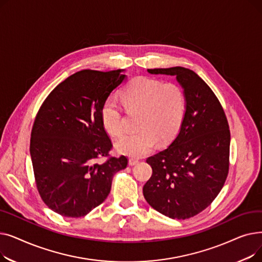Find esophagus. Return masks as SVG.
Returning <instances> with one entry per match:
<instances>
[{
    "instance_id": "obj_1",
    "label": "esophagus",
    "mask_w": 262,
    "mask_h": 262,
    "mask_svg": "<svg viewBox=\"0 0 262 262\" xmlns=\"http://www.w3.org/2000/svg\"><path fill=\"white\" fill-rule=\"evenodd\" d=\"M138 162H139V159H137V158H129V160H128L129 166H135V164H137Z\"/></svg>"
}]
</instances>
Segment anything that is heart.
I'll return each mask as SVG.
<instances>
[{
  "instance_id": "b5f03b06",
  "label": "heart",
  "mask_w": 262,
  "mask_h": 262,
  "mask_svg": "<svg viewBox=\"0 0 262 262\" xmlns=\"http://www.w3.org/2000/svg\"><path fill=\"white\" fill-rule=\"evenodd\" d=\"M121 102L127 110H140L137 127L140 130L122 136L116 142L120 154L142 157L161 142L172 140L180 132L187 112V96L175 82H166L138 76L125 86ZM101 121L105 130L113 137L124 130L122 108L115 96H108L101 107Z\"/></svg>"
}]
</instances>
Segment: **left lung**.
Wrapping results in <instances>:
<instances>
[{
    "label": "left lung",
    "instance_id": "8db88e82",
    "mask_svg": "<svg viewBox=\"0 0 262 262\" xmlns=\"http://www.w3.org/2000/svg\"><path fill=\"white\" fill-rule=\"evenodd\" d=\"M176 76L187 96V112L173 142L146 162L153 173L143 195L163 215L185 220L206 209L223 188L229 170L230 132L213 91L190 69H147Z\"/></svg>",
    "mask_w": 262,
    "mask_h": 262
}]
</instances>
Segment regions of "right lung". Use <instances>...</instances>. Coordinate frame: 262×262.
Here are the masks:
<instances>
[{
    "instance_id": "obj_1",
    "label": "right lung",
    "mask_w": 262,
    "mask_h": 262,
    "mask_svg": "<svg viewBox=\"0 0 262 262\" xmlns=\"http://www.w3.org/2000/svg\"><path fill=\"white\" fill-rule=\"evenodd\" d=\"M115 70H81L55 87L40 106L31 134L35 182L45 204L56 213L80 217L108 196L114 175L127 157L113 148L101 121V107L125 78ZM107 157L103 164L95 161Z\"/></svg>"
}]
</instances>
